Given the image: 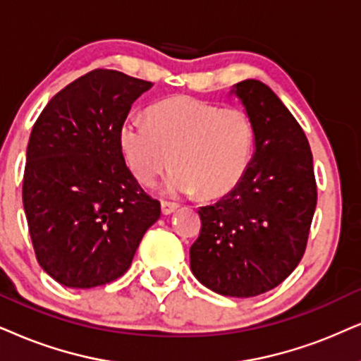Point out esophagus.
Returning a JSON list of instances; mask_svg holds the SVG:
<instances>
[{
  "instance_id": "34e87169",
  "label": "esophagus",
  "mask_w": 361,
  "mask_h": 361,
  "mask_svg": "<svg viewBox=\"0 0 361 361\" xmlns=\"http://www.w3.org/2000/svg\"><path fill=\"white\" fill-rule=\"evenodd\" d=\"M176 208H178L176 203L161 202V213H163V214H171V213H175Z\"/></svg>"
}]
</instances>
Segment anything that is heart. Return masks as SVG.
Here are the masks:
<instances>
[{
  "label": "heart",
  "instance_id": "heart-1",
  "mask_svg": "<svg viewBox=\"0 0 361 361\" xmlns=\"http://www.w3.org/2000/svg\"><path fill=\"white\" fill-rule=\"evenodd\" d=\"M118 143L141 183L153 185L171 161L175 168L163 185L168 195L200 191L204 198H221L248 171L253 126L240 108L181 97L153 104L148 120L128 116Z\"/></svg>",
  "mask_w": 361,
  "mask_h": 361
}]
</instances>
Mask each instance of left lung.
I'll return each instance as SVG.
<instances>
[{
    "label": "left lung",
    "mask_w": 361,
    "mask_h": 361,
    "mask_svg": "<svg viewBox=\"0 0 361 361\" xmlns=\"http://www.w3.org/2000/svg\"><path fill=\"white\" fill-rule=\"evenodd\" d=\"M253 126L255 153L236 188L198 209L190 248L196 280L214 293L250 298L280 285L302 259L317 208L313 157L302 126L267 85L236 83Z\"/></svg>",
    "instance_id": "left-lung-1"
}]
</instances>
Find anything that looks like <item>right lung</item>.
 <instances>
[{"label": "right lung", "mask_w": 361, "mask_h": 361, "mask_svg": "<svg viewBox=\"0 0 361 361\" xmlns=\"http://www.w3.org/2000/svg\"><path fill=\"white\" fill-rule=\"evenodd\" d=\"M152 86L93 70L54 94L31 130L23 207L36 259L68 288L121 276L161 214L118 143L131 104Z\"/></svg>", "instance_id": "obj_1"}]
</instances>
